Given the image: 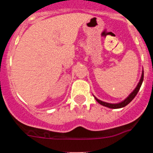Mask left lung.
Segmentation results:
<instances>
[{
  "label": "left lung",
  "mask_w": 153,
  "mask_h": 153,
  "mask_svg": "<svg viewBox=\"0 0 153 153\" xmlns=\"http://www.w3.org/2000/svg\"><path fill=\"white\" fill-rule=\"evenodd\" d=\"M143 76H144V73L143 72V74H142V77H141V79H140V83H138L137 86H136V88L135 89V90H133V92H132V93H131L130 95H129V97H127V98L125 100L123 101V102H120V103H116V104L109 103V102H102V101H101V100H98V99H97V97H95L96 100H97V102H98L100 104L102 105V106H106V107H109V108H111V109H119V108L124 107V106H126V105H128V104H129V102H130L131 101H132V100H133V99L135 98V97H136V94H137V93H138V92H139V90H140V87H141V86H142V83H143Z\"/></svg>",
  "instance_id": "obj_1"
}]
</instances>
